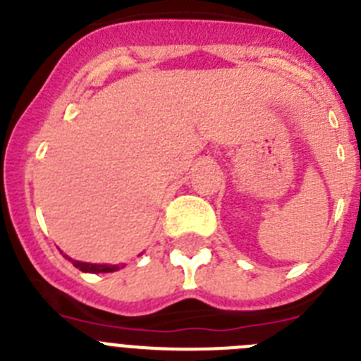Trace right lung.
Here are the masks:
<instances>
[{"instance_id": "add662e5", "label": "right lung", "mask_w": 361, "mask_h": 361, "mask_svg": "<svg viewBox=\"0 0 361 361\" xmlns=\"http://www.w3.org/2000/svg\"><path fill=\"white\" fill-rule=\"evenodd\" d=\"M68 260H72V258H68ZM72 264L78 267V269L85 271V273H111V271L119 269V266H108V264H88V262H79V260H72Z\"/></svg>"}]
</instances>
